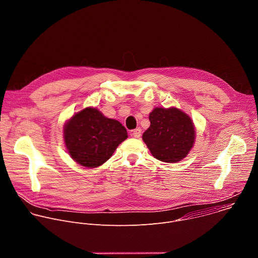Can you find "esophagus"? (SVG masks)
Listing matches in <instances>:
<instances>
[{
  "mask_svg": "<svg viewBox=\"0 0 258 258\" xmlns=\"http://www.w3.org/2000/svg\"><path fill=\"white\" fill-rule=\"evenodd\" d=\"M141 128H136L131 132V136L134 138H140L141 137Z\"/></svg>",
  "mask_w": 258,
  "mask_h": 258,
  "instance_id": "34e87169",
  "label": "esophagus"
}]
</instances>
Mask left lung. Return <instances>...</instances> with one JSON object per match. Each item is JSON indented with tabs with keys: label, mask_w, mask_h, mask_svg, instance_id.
I'll list each match as a JSON object with an SVG mask.
<instances>
[{
	"label": "left lung",
	"mask_w": 258,
	"mask_h": 258,
	"mask_svg": "<svg viewBox=\"0 0 258 258\" xmlns=\"http://www.w3.org/2000/svg\"><path fill=\"white\" fill-rule=\"evenodd\" d=\"M149 120L150 126L142 139L156 159L175 163L187 157L194 146L196 131L186 112L176 107H155Z\"/></svg>",
	"instance_id": "8db88e82"
}]
</instances>
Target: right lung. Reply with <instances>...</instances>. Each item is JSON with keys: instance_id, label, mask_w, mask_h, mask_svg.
Here are the masks:
<instances>
[{"instance_id": "1", "label": "right lung", "mask_w": 258, "mask_h": 258, "mask_svg": "<svg viewBox=\"0 0 258 258\" xmlns=\"http://www.w3.org/2000/svg\"><path fill=\"white\" fill-rule=\"evenodd\" d=\"M126 138V130L118 120L104 116L95 107H87L73 114L63 126L68 154L87 168L105 163Z\"/></svg>"}]
</instances>
